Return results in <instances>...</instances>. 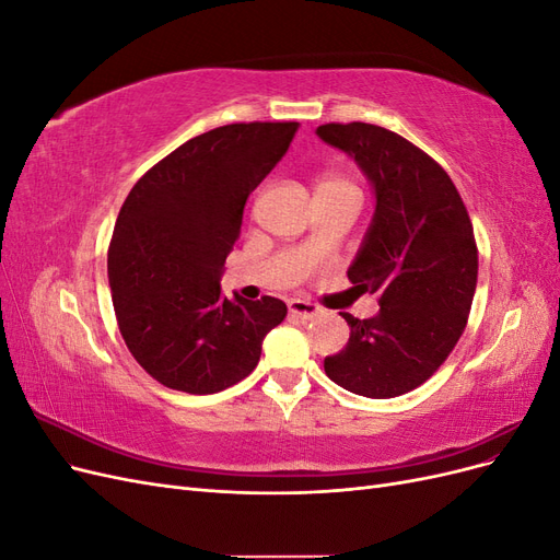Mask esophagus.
<instances>
[{
    "label": "esophagus",
    "mask_w": 560,
    "mask_h": 560,
    "mask_svg": "<svg viewBox=\"0 0 560 560\" xmlns=\"http://www.w3.org/2000/svg\"><path fill=\"white\" fill-rule=\"evenodd\" d=\"M287 306H290V313L294 317H301V319H311L322 313L319 306H315V303H311V301H303V299H292Z\"/></svg>",
    "instance_id": "34e87169"
}]
</instances>
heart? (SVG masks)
I'll list each match as a JSON object with an SVG mask.
<instances>
[{
    "mask_svg": "<svg viewBox=\"0 0 560 560\" xmlns=\"http://www.w3.org/2000/svg\"><path fill=\"white\" fill-rule=\"evenodd\" d=\"M315 191H354V186L338 175H325L319 177Z\"/></svg>",
    "mask_w": 560,
    "mask_h": 560,
    "instance_id": "obj_1",
    "label": "heart"
}]
</instances>
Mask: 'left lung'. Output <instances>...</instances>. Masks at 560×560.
<instances>
[{"label":"left lung","instance_id":"obj_1","mask_svg":"<svg viewBox=\"0 0 560 560\" xmlns=\"http://www.w3.org/2000/svg\"><path fill=\"white\" fill-rule=\"evenodd\" d=\"M315 132L354 159L376 196L348 278L378 294L381 311L341 313L350 338L325 371L348 393L399 397L425 383L465 331L479 273L469 214L444 167L401 135L360 121Z\"/></svg>","mask_w":560,"mask_h":560}]
</instances>
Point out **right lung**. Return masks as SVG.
Returning <instances> with one entry per match:
<instances>
[{
    "label": "right lung",
    "instance_id": "1",
    "mask_svg": "<svg viewBox=\"0 0 560 560\" xmlns=\"http://www.w3.org/2000/svg\"><path fill=\"white\" fill-rule=\"evenodd\" d=\"M299 124H231L198 135L132 186L118 212L107 273L114 313L149 376L212 395L249 376L280 299L222 294L224 261L247 196L287 154Z\"/></svg>",
    "mask_w": 560,
    "mask_h": 560
}]
</instances>
